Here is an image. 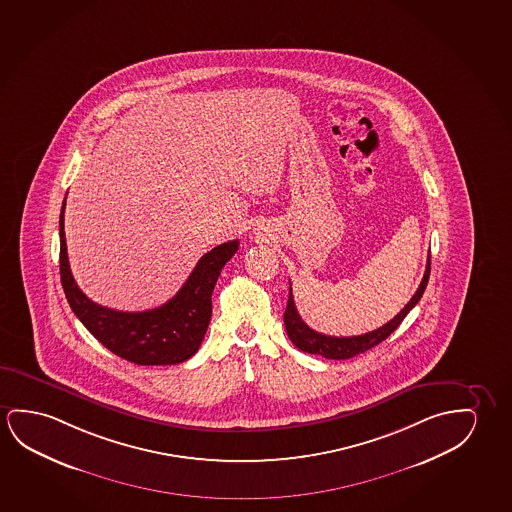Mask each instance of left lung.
I'll use <instances>...</instances> for the list:
<instances>
[{
  "instance_id": "1",
  "label": "left lung",
  "mask_w": 512,
  "mask_h": 512,
  "mask_svg": "<svg viewBox=\"0 0 512 512\" xmlns=\"http://www.w3.org/2000/svg\"><path fill=\"white\" fill-rule=\"evenodd\" d=\"M431 256H428V265H426V272L424 277L420 281V286L415 291V295L410 298V302L406 304L399 313L389 321L385 323L383 327L376 328L373 332H367L362 336H351V337H334L325 336L316 332L311 327H307L304 320L300 318L295 302H293V293H291L290 284V297H288V306L284 311V325H286V332L288 337L291 339V343L297 346L298 350L307 351V353H313V355H321L325 359L344 360L351 359L359 353L371 350L376 344L382 343L387 337L396 330L401 321L405 320L406 314L412 311L413 307L417 306L420 297L424 295V290L428 286L429 272H431Z\"/></svg>"
}]
</instances>
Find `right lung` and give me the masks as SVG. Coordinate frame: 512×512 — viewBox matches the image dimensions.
<instances>
[{
    "instance_id": "1",
    "label": "right lung",
    "mask_w": 512,
    "mask_h": 512,
    "mask_svg": "<svg viewBox=\"0 0 512 512\" xmlns=\"http://www.w3.org/2000/svg\"><path fill=\"white\" fill-rule=\"evenodd\" d=\"M65 199L60 214V275L70 309L84 327L107 350L138 366H171L191 359L210 323L215 283L222 267L238 251V240L206 252L184 286L166 304L141 313H123L95 304L74 281L63 231Z\"/></svg>"
}]
</instances>
